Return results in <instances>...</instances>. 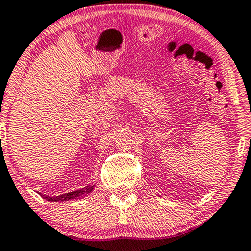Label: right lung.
Returning <instances> with one entry per match:
<instances>
[{"mask_svg":"<svg viewBox=\"0 0 251 251\" xmlns=\"http://www.w3.org/2000/svg\"><path fill=\"white\" fill-rule=\"evenodd\" d=\"M94 189H95V184H93V185H87V186H85V188H82L80 190H75V191L67 192V193H62V195L54 196V197L46 196V195H44V193H40V192H39V195L43 197V198H45L46 201H49L61 202V201H75V199L84 198L85 196L90 195V193L94 191Z\"/></svg>","mask_w":251,"mask_h":251,"instance_id":"right-lung-1","label":"right lung"}]
</instances>
